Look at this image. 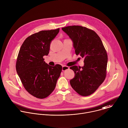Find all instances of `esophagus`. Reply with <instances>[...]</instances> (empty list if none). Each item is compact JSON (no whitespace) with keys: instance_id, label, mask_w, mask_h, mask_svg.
<instances>
[{"instance_id":"esophagus-1","label":"esophagus","mask_w":128,"mask_h":128,"mask_svg":"<svg viewBox=\"0 0 128 128\" xmlns=\"http://www.w3.org/2000/svg\"><path fill=\"white\" fill-rule=\"evenodd\" d=\"M68 69H69V67H68V66H62V70L63 72H64V71H66V70H68Z\"/></svg>"}]
</instances>
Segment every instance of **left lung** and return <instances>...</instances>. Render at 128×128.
<instances>
[{"instance_id":"8db88e82","label":"left lung","mask_w":128,"mask_h":128,"mask_svg":"<svg viewBox=\"0 0 128 128\" xmlns=\"http://www.w3.org/2000/svg\"><path fill=\"white\" fill-rule=\"evenodd\" d=\"M72 40L75 52L84 58V66H71L74 78L70 80L72 88L80 95L93 93L104 81L107 74L108 56L102 42L92 30L81 26L62 28Z\"/></svg>"}]
</instances>
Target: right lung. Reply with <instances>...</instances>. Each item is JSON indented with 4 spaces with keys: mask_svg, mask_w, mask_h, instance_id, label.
<instances>
[{
    "mask_svg": "<svg viewBox=\"0 0 128 128\" xmlns=\"http://www.w3.org/2000/svg\"><path fill=\"white\" fill-rule=\"evenodd\" d=\"M60 28L41 31L27 37L22 44L17 58L16 69L21 82L32 96L44 99L54 90L62 66L48 65L43 56L48 55L50 43Z\"/></svg>",
    "mask_w": 128,
    "mask_h": 128,
    "instance_id": "1",
    "label": "right lung"
}]
</instances>
